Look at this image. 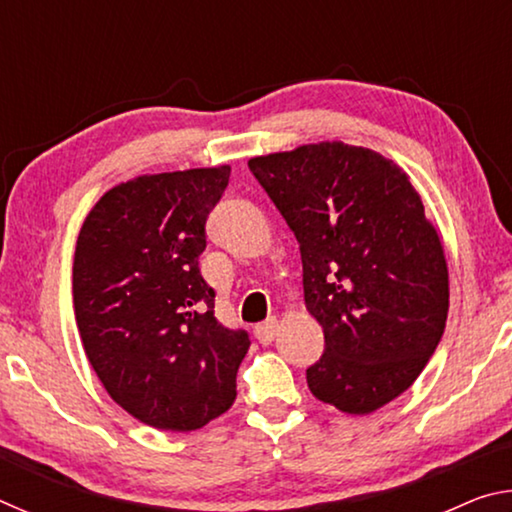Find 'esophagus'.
<instances>
[{"label": "esophagus", "mask_w": 512, "mask_h": 512, "mask_svg": "<svg viewBox=\"0 0 512 512\" xmlns=\"http://www.w3.org/2000/svg\"><path fill=\"white\" fill-rule=\"evenodd\" d=\"M275 334H277V320L275 318H268V320H264V323L255 325V336L262 345L271 343L275 339Z\"/></svg>", "instance_id": "34e87169"}]
</instances>
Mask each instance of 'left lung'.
Masks as SVG:
<instances>
[{
	"label": "left lung",
	"instance_id": "8db88e82",
	"mask_svg": "<svg viewBox=\"0 0 512 512\" xmlns=\"http://www.w3.org/2000/svg\"><path fill=\"white\" fill-rule=\"evenodd\" d=\"M296 235L325 352L307 368L320 402L366 415L402 395L436 352L449 309L445 250L393 160L343 142L248 160Z\"/></svg>",
	"mask_w": 512,
	"mask_h": 512
}]
</instances>
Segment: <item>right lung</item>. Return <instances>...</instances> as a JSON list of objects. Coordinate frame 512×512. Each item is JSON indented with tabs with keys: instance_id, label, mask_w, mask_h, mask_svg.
<instances>
[{
	"instance_id": "obj_1",
	"label": "right lung",
	"mask_w": 512,
	"mask_h": 512,
	"mask_svg": "<svg viewBox=\"0 0 512 512\" xmlns=\"http://www.w3.org/2000/svg\"><path fill=\"white\" fill-rule=\"evenodd\" d=\"M230 167L140 176L85 216L74 253L83 350L121 409L164 431H194L237 397L250 339L214 316L198 257Z\"/></svg>"
}]
</instances>
